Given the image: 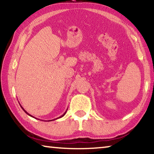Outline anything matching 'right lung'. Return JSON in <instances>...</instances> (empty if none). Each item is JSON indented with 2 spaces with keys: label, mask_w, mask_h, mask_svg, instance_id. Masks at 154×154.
Instances as JSON below:
<instances>
[{
  "label": "right lung",
  "mask_w": 154,
  "mask_h": 154,
  "mask_svg": "<svg viewBox=\"0 0 154 154\" xmlns=\"http://www.w3.org/2000/svg\"><path fill=\"white\" fill-rule=\"evenodd\" d=\"M20 106H21V105H20ZM21 107H22V109H23V110H24V111L25 112V113H26V114H28V116H31V117H33L32 116H31V115H30L29 113H28L27 111H26V110H25V109H24V108H23L22 106H21ZM66 111H67V110H66ZM66 111H65V113H64L63 115H62V116H60V117H59V118H56V119H51V120H49V121H52V120H55V119H58V118H62V117H63V116H64V115H65V114H66ZM33 118H34V117H33Z\"/></svg>",
  "instance_id": "right-lung-1"
}]
</instances>
